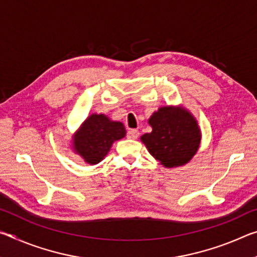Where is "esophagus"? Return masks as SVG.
Here are the masks:
<instances>
[{
	"instance_id": "1",
	"label": "esophagus",
	"mask_w": 257,
	"mask_h": 257,
	"mask_svg": "<svg viewBox=\"0 0 257 257\" xmlns=\"http://www.w3.org/2000/svg\"><path fill=\"white\" fill-rule=\"evenodd\" d=\"M139 136V132L137 129H130L127 133V137L130 139H136Z\"/></svg>"
}]
</instances>
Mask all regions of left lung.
<instances>
[{
    "label": "left lung",
    "mask_w": 257,
    "mask_h": 257,
    "mask_svg": "<svg viewBox=\"0 0 257 257\" xmlns=\"http://www.w3.org/2000/svg\"><path fill=\"white\" fill-rule=\"evenodd\" d=\"M152 132L141 141L165 168L188 163L201 144V129L191 113L181 106H162L149 119Z\"/></svg>",
    "instance_id": "left-lung-1"
}]
</instances>
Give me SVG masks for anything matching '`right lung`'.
<instances>
[{"mask_svg":"<svg viewBox=\"0 0 257 257\" xmlns=\"http://www.w3.org/2000/svg\"><path fill=\"white\" fill-rule=\"evenodd\" d=\"M125 136L124 125L104 114L87 118L72 137V149L85 162L97 164L105 158L115 141Z\"/></svg>","mask_w":257,"mask_h":257,"instance_id":"obj_1","label":"right lung"}]
</instances>
